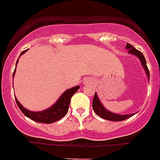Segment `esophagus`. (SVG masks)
I'll list each match as a JSON object with an SVG mask.
<instances>
[{
	"label": "esophagus",
	"instance_id": "1",
	"mask_svg": "<svg viewBox=\"0 0 160 160\" xmlns=\"http://www.w3.org/2000/svg\"><path fill=\"white\" fill-rule=\"evenodd\" d=\"M87 82H88V81H87V80H86V82H84L85 84H86V83H87Z\"/></svg>",
	"mask_w": 160,
	"mask_h": 160
}]
</instances>
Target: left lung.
<instances>
[{
    "mask_svg": "<svg viewBox=\"0 0 160 160\" xmlns=\"http://www.w3.org/2000/svg\"><path fill=\"white\" fill-rule=\"evenodd\" d=\"M126 48L128 49V53H131V54L135 55V56H137V57L139 58V60H140L141 62V64H142V67L144 68V70L146 71L148 80H150V73L149 70H148V66H147L146 59L144 58L143 54H142L140 51H138V49H136L135 48L133 47L131 44H127ZM92 107L93 110H94V111L95 112V114H97V115H98V116L101 117V118H104V119L110 120V121H122V120L127 119V118H130V117L133 116V115L135 114H118L107 111V109L103 107L102 104L101 103L99 98H98V96L96 94V92L95 94H94V98H93Z\"/></svg>",
    "mask_w": 160,
    "mask_h": 160,
    "instance_id": "8db88e82",
    "label": "left lung"
}]
</instances>
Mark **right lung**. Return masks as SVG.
<instances>
[{"label":"right lung","mask_w":160,"mask_h":160,"mask_svg":"<svg viewBox=\"0 0 160 160\" xmlns=\"http://www.w3.org/2000/svg\"><path fill=\"white\" fill-rule=\"evenodd\" d=\"M27 50H24L22 52L21 55L25 53ZM20 55V56H21ZM18 62V59L17 61V64ZM16 64V65H17ZM16 71V69L14 70L13 73H12V77L14 76V73ZM80 88L79 86H76L74 87H72L70 89H68L63 93L61 97L59 98L56 102L53 104L52 107L46 109L45 111H38V112H34V111H30L27 109L24 108L22 105L18 102L17 99V98L15 97V100L18 104L19 109L22 111V112L25 114V116L28 117L30 119L33 120L35 122H42V123H53L54 122H57L61 118H62L67 113L68 110H69V107H70V99H71L72 96L73 94L77 91L78 89Z\"/></svg>","instance_id":"1"}]
</instances>
